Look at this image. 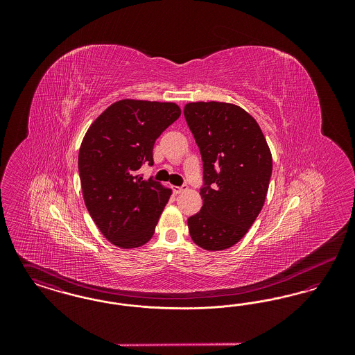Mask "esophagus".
Instances as JSON below:
<instances>
[{"mask_svg": "<svg viewBox=\"0 0 355 355\" xmlns=\"http://www.w3.org/2000/svg\"><path fill=\"white\" fill-rule=\"evenodd\" d=\"M186 189H187V186H173V191H174V194H180V193H182V191H185Z\"/></svg>", "mask_w": 355, "mask_h": 355, "instance_id": "obj_1", "label": "esophagus"}]
</instances>
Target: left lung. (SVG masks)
<instances>
[{"label":"left lung","mask_w":355,"mask_h":355,"mask_svg":"<svg viewBox=\"0 0 355 355\" xmlns=\"http://www.w3.org/2000/svg\"><path fill=\"white\" fill-rule=\"evenodd\" d=\"M186 122L203 162L202 209L187 220L196 245L217 252L236 245L258 217L272 159L257 121L226 102H190Z\"/></svg>","instance_id":"left-lung-1"}]
</instances>
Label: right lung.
<instances>
[{"label": "right lung", "instance_id": "add662e5", "mask_svg": "<svg viewBox=\"0 0 355 355\" xmlns=\"http://www.w3.org/2000/svg\"><path fill=\"white\" fill-rule=\"evenodd\" d=\"M174 102L121 100L90 125L78 153L86 209L103 236L121 249L150 241L171 190L137 171L153 165L155 139L180 119Z\"/></svg>", "mask_w": 355, "mask_h": 355}]
</instances>
